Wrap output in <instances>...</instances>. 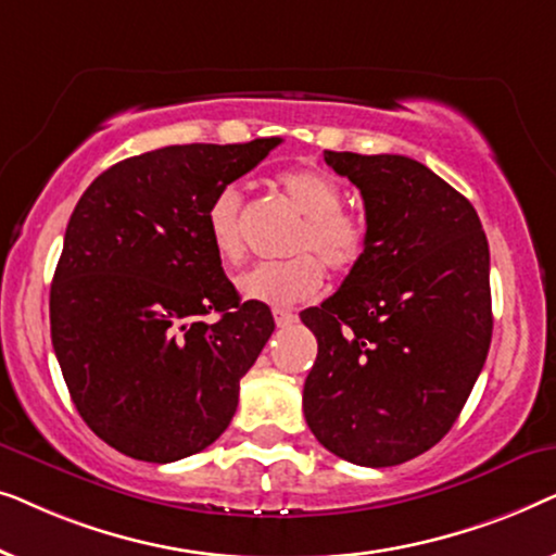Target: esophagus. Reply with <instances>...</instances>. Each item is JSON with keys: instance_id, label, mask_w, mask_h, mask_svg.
Wrapping results in <instances>:
<instances>
[{"instance_id": "1", "label": "esophagus", "mask_w": 556, "mask_h": 556, "mask_svg": "<svg viewBox=\"0 0 556 556\" xmlns=\"http://www.w3.org/2000/svg\"><path fill=\"white\" fill-rule=\"evenodd\" d=\"M273 318H276V326H280V329H286V326L295 324V314H293V311H288V308H276V311H273Z\"/></svg>"}]
</instances>
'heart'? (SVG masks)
Wrapping results in <instances>:
<instances>
[{"label": "heart", "mask_w": 556, "mask_h": 556, "mask_svg": "<svg viewBox=\"0 0 556 556\" xmlns=\"http://www.w3.org/2000/svg\"><path fill=\"white\" fill-rule=\"evenodd\" d=\"M276 185L293 210L303 215L291 242V253L299 255L278 263H261L242 273L238 291L248 301L286 308L314 299L321 291L324 265L341 276L354 270L367 250V227L359 217L341 207L344 189L318 166H293L280 172ZM204 227L219 261L227 265L242 261L245 235L238 187H223L212 197L204 212Z\"/></svg>", "instance_id": "1"}]
</instances>
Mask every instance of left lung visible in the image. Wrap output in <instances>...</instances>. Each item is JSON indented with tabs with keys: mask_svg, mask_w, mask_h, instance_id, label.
<instances>
[{
	"mask_svg": "<svg viewBox=\"0 0 556 556\" xmlns=\"http://www.w3.org/2000/svg\"><path fill=\"white\" fill-rule=\"evenodd\" d=\"M359 189L367 250L301 321L318 354L303 415L326 451L356 466H397L458 420L491 346L489 240L473 204L400 154L326 151Z\"/></svg>",
	"mask_w": 556,
	"mask_h": 556,
	"instance_id": "8db88e82",
	"label": "left lung"
}]
</instances>
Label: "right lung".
<instances>
[{
    "instance_id": "obj_1",
    "label": "right lung",
    "mask_w": 556,
    "mask_h": 556,
    "mask_svg": "<svg viewBox=\"0 0 556 556\" xmlns=\"http://www.w3.org/2000/svg\"><path fill=\"white\" fill-rule=\"evenodd\" d=\"M278 136L124 159L75 204L50 286L52 349L73 405L128 458L172 463L215 443L276 321L240 301L204 212ZM215 309L217 323L203 316Z\"/></svg>"
}]
</instances>
